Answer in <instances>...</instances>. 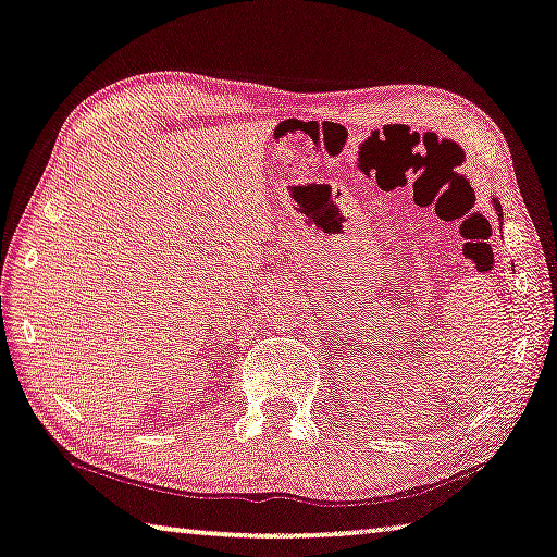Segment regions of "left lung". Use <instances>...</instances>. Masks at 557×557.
I'll return each mask as SVG.
<instances>
[{
	"instance_id": "8db88e82",
	"label": "left lung",
	"mask_w": 557,
	"mask_h": 557,
	"mask_svg": "<svg viewBox=\"0 0 557 557\" xmlns=\"http://www.w3.org/2000/svg\"><path fill=\"white\" fill-rule=\"evenodd\" d=\"M493 209H495V213H498V221H500V224H503V207H500V201L498 199H495V196H493Z\"/></svg>"
}]
</instances>
